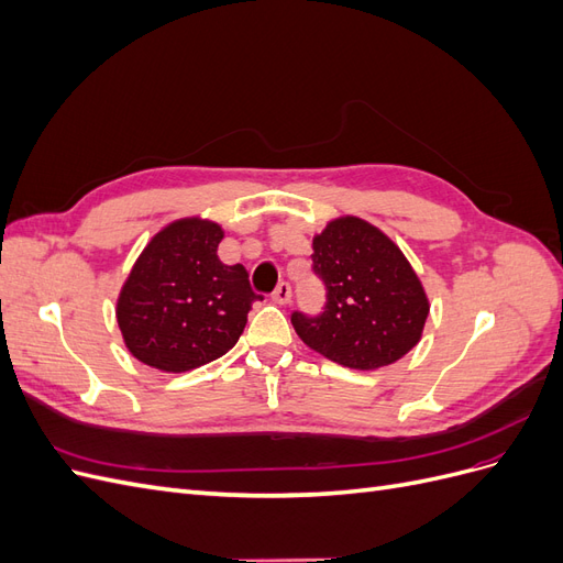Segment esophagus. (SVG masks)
Segmentation results:
<instances>
[{"mask_svg":"<svg viewBox=\"0 0 563 563\" xmlns=\"http://www.w3.org/2000/svg\"><path fill=\"white\" fill-rule=\"evenodd\" d=\"M272 300L279 302V305L291 302V284H288V282H279L277 288H275V294H272Z\"/></svg>","mask_w":563,"mask_h":563,"instance_id":"34e87169","label":"esophagus"}]
</instances>
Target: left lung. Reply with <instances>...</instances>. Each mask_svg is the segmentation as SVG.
<instances>
[{
	"mask_svg": "<svg viewBox=\"0 0 563 563\" xmlns=\"http://www.w3.org/2000/svg\"><path fill=\"white\" fill-rule=\"evenodd\" d=\"M312 249V272L327 286V305L319 314H291L305 345L360 371L395 364L418 345L430 302L387 234L345 216L331 220Z\"/></svg>",
	"mask_w": 563,
	"mask_h": 563,
	"instance_id": "1",
	"label": "left lung"
}]
</instances>
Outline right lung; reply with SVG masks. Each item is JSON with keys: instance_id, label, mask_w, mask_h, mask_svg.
Wrapping results in <instances>:
<instances>
[{"instance_id": "add662e5", "label": "right lung", "mask_w": 563, "mask_h": 563, "mask_svg": "<svg viewBox=\"0 0 563 563\" xmlns=\"http://www.w3.org/2000/svg\"><path fill=\"white\" fill-rule=\"evenodd\" d=\"M223 230L183 218L152 236L117 300V323L135 360L183 373L223 356L244 333L255 300L244 265L218 258Z\"/></svg>"}]
</instances>
